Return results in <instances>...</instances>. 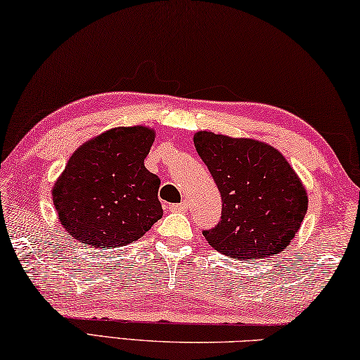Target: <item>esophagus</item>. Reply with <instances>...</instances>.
<instances>
[{
    "label": "esophagus",
    "instance_id": "34e87169",
    "mask_svg": "<svg viewBox=\"0 0 360 360\" xmlns=\"http://www.w3.org/2000/svg\"><path fill=\"white\" fill-rule=\"evenodd\" d=\"M169 210H172V212H186L188 210V202L184 201V202H180V204H170L169 205Z\"/></svg>",
    "mask_w": 360,
    "mask_h": 360
}]
</instances>
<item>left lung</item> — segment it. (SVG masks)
I'll return each instance as SVG.
<instances>
[{"label": "left lung", "instance_id": "8db88e82", "mask_svg": "<svg viewBox=\"0 0 360 360\" xmlns=\"http://www.w3.org/2000/svg\"><path fill=\"white\" fill-rule=\"evenodd\" d=\"M194 146L221 194L219 225L202 234L215 250L249 260L276 255L295 238L308 196L281 153L252 139L198 132Z\"/></svg>", "mask_w": 360, "mask_h": 360}]
</instances>
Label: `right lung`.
Instances as JSON below:
<instances>
[{"mask_svg":"<svg viewBox=\"0 0 360 360\" xmlns=\"http://www.w3.org/2000/svg\"><path fill=\"white\" fill-rule=\"evenodd\" d=\"M155 140L148 127H117L76 150L52 190L58 219L81 244L121 247L162 217L159 176L145 167Z\"/></svg>","mask_w":360,"mask_h":360,"instance_id":"obj_1","label":"right lung"}]
</instances>
